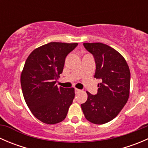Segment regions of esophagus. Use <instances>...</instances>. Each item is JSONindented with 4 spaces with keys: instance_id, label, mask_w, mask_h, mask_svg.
Returning a JSON list of instances; mask_svg holds the SVG:
<instances>
[{
    "instance_id": "obj_1",
    "label": "esophagus",
    "mask_w": 148,
    "mask_h": 148,
    "mask_svg": "<svg viewBox=\"0 0 148 148\" xmlns=\"http://www.w3.org/2000/svg\"><path fill=\"white\" fill-rule=\"evenodd\" d=\"M80 89H74V92H75V94H77V93H79V92H80Z\"/></svg>"
}]
</instances>
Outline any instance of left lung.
I'll return each instance as SVG.
<instances>
[{
  "label": "left lung",
  "mask_w": 148,
  "mask_h": 148,
  "mask_svg": "<svg viewBox=\"0 0 148 148\" xmlns=\"http://www.w3.org/2000/svg\"><path fill=\"white\" fill-rule=\"evenodd\" d=\"M94 56L96 64L95 78L100 79L98 92L94 95L86 92V102L81 104L85 117L97 125L114 118L128 100L130 71L123 56L110 46L102 43H84Z\"/></svg>",
  "instance_id": "obj_1"
}]
</instances>
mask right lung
I'll use <instances>...</instances> for the list:
<instances>
[{
    "label": "right lung",
    "instance_id": "obj_1",
    "mask_svg": "<svg viewBox=\"0 0 148 148\" xmlns=\"http://www.w3.org/2000/svg\"><path fill=\"white\" fill-rule=\"evenodd\" d=\"M78 44L51 42L33 51L21 76L23 97L32 114L49 125L59 123L66 117L75 94L74 88L58 87L67 55Z\"/></svg>",
    "mask_w": 148,
    "mask_h": 148
}]
</instances>
